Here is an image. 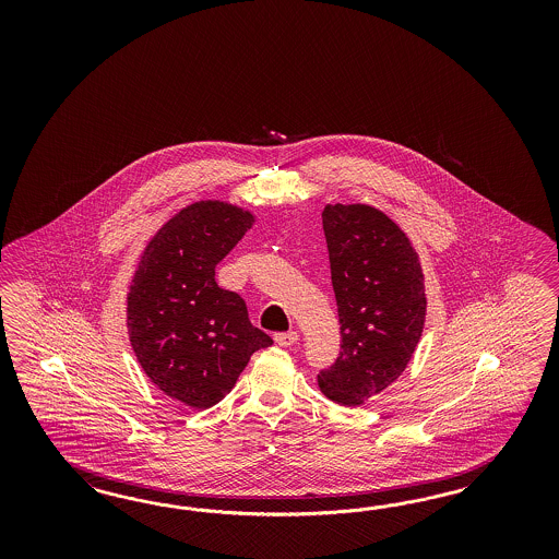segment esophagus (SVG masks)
I'll return each mask as SVG.
<instances>
[{
  "label": "esophagus",
  "instance_id": "34e87169",
  "mask_svg": "<svg viewBox=\"0 0 559 559\" xmlns=\"http://www.w3.org/2000/svg\"><path fill=\"white\" fill-rule=\"evenodd\" d=\"M274 340L278 346H293L299 340V334L297 332H281L274 336Z\"/></svg>",
  "mask_w": 559,
  "mask_h": 559
}]
</instances>
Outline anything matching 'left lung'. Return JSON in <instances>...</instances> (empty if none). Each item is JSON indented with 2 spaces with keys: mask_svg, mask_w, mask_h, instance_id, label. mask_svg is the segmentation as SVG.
<instances>
[{
  "mask_svg": "<svg viewBox=\"0 0 559 559\" xmlns=\"http://www.w3.org/2000/svg\"><path fill=\"white\" fill-rule=\"evenodd\" d=\"M322 221L342 344L318 383L328 400L358 406L390 388L420 342L423 266L400 225L374 206L328 204Z\"/></svg>",
  "mask_w": 559,
  "mask_h": 559,
  "instance_id": "1",
  "label": "left lung"
}]
</instances>
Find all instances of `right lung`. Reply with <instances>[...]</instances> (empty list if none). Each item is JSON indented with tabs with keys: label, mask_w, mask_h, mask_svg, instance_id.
Masks as SVG:
<instances>
[{
	"label": "right lung",
	"mask_w": 559,
	"mask_h": 559,
	"mask_svg": "<svg viewBox=\"0 0 559 559\" xmlns=\"http://www.w3.org/2000/svg\"><path fill=\"white\" fill-rule=\"evenodd\" d=\"M252 223L234 204H188L150 239L127 295L129 338L143 371L197 409L219 404L250 356L272 344L250 323L246 301L215 283V266Z\"/></svg>",
	"instance_id": "obj_1"
}]
</instances>
